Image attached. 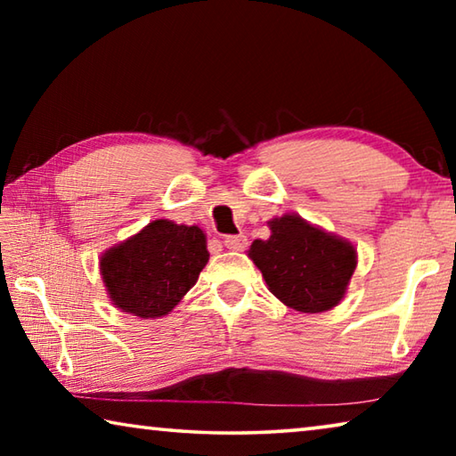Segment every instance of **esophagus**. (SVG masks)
<instances>
[{
	"label": "esophagus",
	"mask_w": 456,
	"mask_h": 456,
	"mask_svg": "<svg viewBox=\"0 0 456 456\" xmlns=\"http://www.w3.org/2000/svg\"><path fill=\"white\" fill-rule=\"evenodd\" d=\"M223 243H225L227 249H231V251H243L245 245H247V237L243 233L225 235V237H223Z\"/></svg>",
	"instance_id": "1"
}]
</instances>
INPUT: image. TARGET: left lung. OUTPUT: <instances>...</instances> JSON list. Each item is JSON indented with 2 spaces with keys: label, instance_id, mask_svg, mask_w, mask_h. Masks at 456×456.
<instances>
[{
  "label": "left lung",
  "instance_id": "8db88e82",
  "mask_svg": "<svg viewBox=\"0 0 456 456\" xmlns=\"http://www.w3.org/2000/svg\"><path fill=\"white\" fill-rule=\"evenodd\" d=\"M267 241L256 239L249 257L259 267L269 291L293 310L320 314L339 304L356 269L350 241L314 227L296 213L267 223Z\"/></svg>",
  "mask_w": 456,
  "mask_h": 456
}]
</instances>
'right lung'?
<instances>
[{"label":"right lung","mask_w":456,"mask_h":456,"mask_svg":"<svg viewBox=\"0 0 456 456\" xmlns=\"http://www.w3.org/2000/svg\"><path fill=\"white\" fill-rule=\"evenodd\" d=\"M209 261L197 225L157 219L100 257L110 302L138 318H160L181 302Z\"/></svg>","instance_id":"right-lung-1"}]
</instances>
